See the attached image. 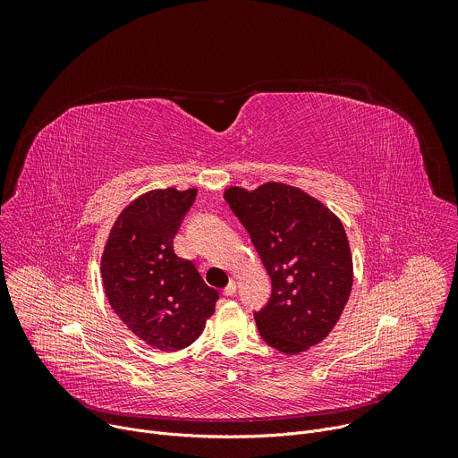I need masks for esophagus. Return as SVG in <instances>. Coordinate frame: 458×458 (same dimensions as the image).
<instances>
[{"instance_id":"34e87169","label":"esophagus","mask_w":458,"mask_h":458,"mask_svg":"<svg viewBox=\"0 0 458 458\" xmlns=\"http://www.w3.org/2000/svg\"><path fill=\"white\" fill-rule=\"evenodd\" d=\"M235 288H237V286H235V283H233V281H230V283H228V286L223 290V295H225V297H232V295L235 293Z\"/></svg>"}]
</instances>
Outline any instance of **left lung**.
I'll use <instances>...</instances> for the list:
<instances>
[{"label": "left lung", "mask_w": 458, "mask_h": 458, "mask_svg": "<svg viewBox=\"0 0 458 458\" xmlns=\"http://www.w3.org/2000/svg\"><path fill=\"white\" fill-rule=\"evenodd\" d=\"M225 199L248 232L272 279L268 302L253 311L260 337L295 355L328 337L353 284L343 223L299 188L232 186Z\"/></svg>", "instance_id": "8db88e82"}]
</instances>
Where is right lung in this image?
<instances>
[{
	"label": "right lung",
	"mask_w": 458,
	"mask_h": 458,
	"mask_svg": "<svg viewBox=\"0 0 458 458\" xmlns=\"http://www.w3.org/2000/svg\"><path fill=\"white\" fill-rule=\"evenodd\" d=\"M198 190H152L130 203L106 241L101 276L106 299L128 330L163 352L190 346L219 299L188 259L174 251Z\"/></svg>",
	"instance_id": "right-lung-1"
}]
</instances>
